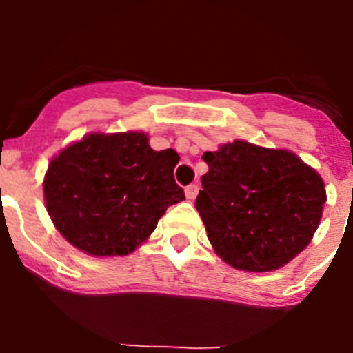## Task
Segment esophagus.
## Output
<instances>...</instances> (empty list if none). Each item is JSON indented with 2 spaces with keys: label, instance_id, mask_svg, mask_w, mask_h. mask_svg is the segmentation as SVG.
<instances>
[{
  "label": "esophagus",
  "instance_id": "obj_1",
  "mask_svg": "<svg viewBox=\"0 0 353 353\" xmlns=\"http://www.w3.org/2000/svg\"><path fill=\"white\" fill-rule=\"evenodd\" d=\"M198 189H199V187L196 185V183H191V185H187L185 187L187 199H194L196 196H198Z\"/></svg>",
  "mask_w": 353,
  "mask_h": 353
}]
</instances>
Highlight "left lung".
<instances>
[{
    "label": "left lung",
    "mask_w": 353,
    "mask_h": 353,
    "mask_svg": "<svg viewBox=\"0 0 353 353\" xmlns=\"http://www.w3.org/2000/svg\"><path fill=\"white\" fill-rule=\"evenodd\" d=\"M208 173L196 198L215 252L239 270H276L310 244L325 189L322 176L288 150L233 141L205 152Z\"/></svg>",
    "instance_id": "obj_1"
}]
</instances>
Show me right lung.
Listing matches in <instances>:
<instances>
[{"label":"right lung","mask_w":353,"mask_h":353,"mask_svg":"<svg viewBox=\"0 0 353 353\" xmlns=\"http://www.w3.org/2000/svg\"><path fill=\"white\" fill-rule=\"evenodd\" d=\"M179 159L150 148L143 132H95L67 146L43 179L56 230L92 256H125L185 199L173 176Z\"/></svg>","instance_id":"add662e5"}]
</instances>
